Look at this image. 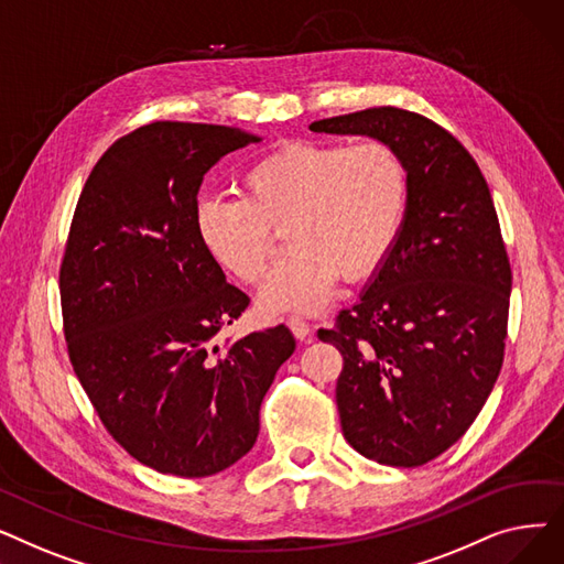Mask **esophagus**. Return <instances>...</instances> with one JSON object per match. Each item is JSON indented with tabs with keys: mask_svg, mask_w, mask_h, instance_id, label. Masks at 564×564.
I'll return each instance as SVG.
<instances>
[{
	"mask_svg": "<svg viewBox=\"0 0 564 564\" xmlns=\"http://www.w3.org/2000/svg\"><path fill=\"white\" fill-rule=\"evenodd\" d=\"M288 327L292 329L294 338H300V340H304V343L311 340V324H308L304 317L290 315V317H288Z\"/></svg>",
	"mask_w": 564,
	"mask_h": 564,
	"instance_id": "1",
	"label": "esophagus"
}]
</instances>
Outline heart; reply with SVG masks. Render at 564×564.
Listing matches in <instances>:
<instances>
[{"label":"heart","instance_id":"1","mask_svg":"<svg viewBox=\"0 0 564 564\" xmlns=\"http://www.w3.org/2000/svg\"><path fill=\"white\" fill-rule=\"evenodd\" d=\"M406 203V171L389 143L288 141L242 175V196L203 198L196 228L210 256L258 283L285 226L288 256L260 290L264 313H308L338 281L368 276L391 249Z\"/></svg>","mask_w":564,"mask_h":564}]
</instances>
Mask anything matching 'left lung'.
<instances>
[{
	"label": "left lung",
	"mask_w": 564,
	"mask_h": 564,
	"mask_svg": "<svg viewBox=\"0 0 564 564\" xmlns=\"http://www.w3.org/2000/svg\"><path fill=\"white\" fill-rule=\"evenodd\" d=\"M389 143L404 219L359 302L317 338L343 354L336 404L364 457L423 466L476 421L502 366L512 270L485 175L430 118L372 107L308 126Z\"/></svg>",
	"instance_id": "left-lung-1"
}]
</instances>
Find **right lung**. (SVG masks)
<instances>
[{"label": "right lung", "instance_id": "right-lung-1", "mask_svg": "<svg viewBox=\"0 0 564 564\" xmlns=\"http://www.w3.org/2000/svg\"><path fill=\"white\" fill-rule=\"evenodd\" d=\"M260 137L158 121L111 143L82 189L58 272L73 370L141 464L205 478L242 459L294 351L279 324L217 345L249 306L196 228L203 175Z\"/></svg>", "mask_w": 564, "mask_h": 564}]
</instances>
